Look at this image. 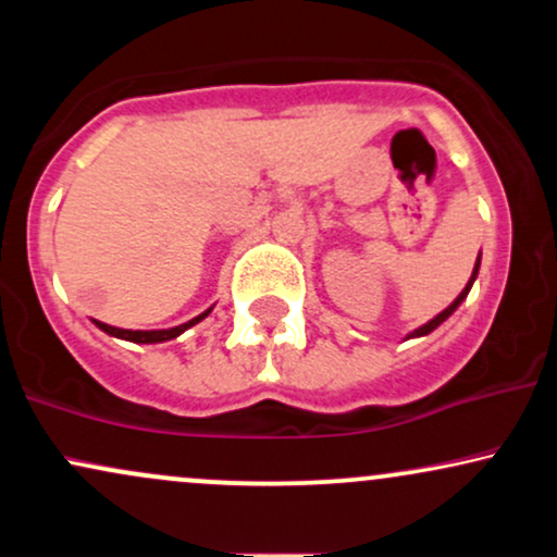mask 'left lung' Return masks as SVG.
Segmentation results:
<instances>
[{
	"label": "left lung",
	"instance_id": "left-lung-1",
	"mask_svg": "<svg viewBox=\"0 0 557 557\" xmlns=\"http://www.w3.org/2000/svg\"><path fill=\"white\" fill-rule=\"evenodd\" d=\"M476 272H479V259H476L474 274H471L469 285H466V287H463V290H461V296H458L456 300H453V304H450V306H447V309L443 311V314H437V317H434V319H432V322H426V324H424V327H419L417 332H413V335H408V337H421V335H430V332H432L434 327H440V324H443V322H445V319H447V317H450V314H453V311H456V309H458V306H461V300H463L466 296H469L471 285H474V280H476Z\"/></svg>",
	"mask_w": 557,
	"mask_h": 557
}]
</instances>
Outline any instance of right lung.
Here are the masks:
<instances>
[{
    "label": "right lung",
    "instance_id": "obj_1",
    "mask_svg": "<svg viewBox=\"0 0 557 557\" xmlns=\"http://www.w3.org/2000/svg\"><path fill=\"white\" fill-rule=\"evenodd\" d=\"M209 311H203L201 317L190 319V322L181 324V327H172V330H120V327H112V324H104V322H96V327L104 330L107 335H114V337H123V341H131V343H164V341H172V337H177L181 332H185L188 327H194L196 322H201L203 317H207Z\"/></svg>",
    "mask_w": 557,
    "mask_h": 557
}]
</instances>
